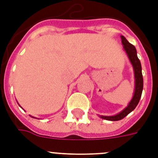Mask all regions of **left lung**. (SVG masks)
<instances>
[{
	"label": "left lung",
	"mask_w": 158,
	"mask_h": 158,
	"mask_svg": "<svg viewBox=\"0 0 158 158\" xmlns=\"http://www.w3.org/2000/svg\"><path fill=\"white\" fill-rule=\"evenodd\" d=\"M121 40H122V44L123 46V50L125 51L128 58H129L130 62L133 66L134 76H135V91H134L133 97H132L131 101L129 102V104L120 112L115 115H111V116L100 115L101 118L107 119V120L109 121L120 120V119L123 118L124 117H126L129 113L133 111L139 104L141 96H142V89H143V77H142V65H141V62L139 61V58H138V55H137L136 49H135V46L131 44L124 36L121 35Z\"/></svg>",
	"instance_id": "1"
}]
</instances>
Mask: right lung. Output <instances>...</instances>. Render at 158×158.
Instances as JSON below:
<instances>
[{
    "label": "right lung",
    "instance_id": "right-lung-1",
    "mask_svg": "<svg viewBox=\"0 0 158 158\" xmlns=\"http://www.w3.org/2000/svg\"><path fill=\"white\" fill-rule=\"evenodd\" d=\"M33 118H34V117H33Z\"/></svg>",
    "mask_w": 158,
    "mask_h": 158
}]
</instances>
